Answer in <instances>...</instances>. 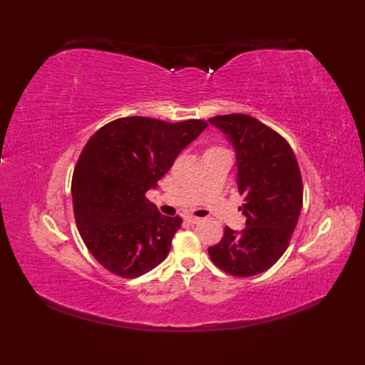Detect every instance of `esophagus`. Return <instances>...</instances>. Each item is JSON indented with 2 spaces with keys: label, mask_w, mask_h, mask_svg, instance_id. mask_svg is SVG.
Wrapping results in <instances>:
<instances>
[{
  "label": "esophagus",
  "mask_w": 365,
  "mask_h": 365,
  "mask_svg": "<svg viewBox=\"0 0 365 365\" xmlns=\"http://www.w3.org/2000/svg\"><path fill=\"white\" fill-rule=\"evenodd\" d=\"M185 220L191 224H197L200 221V218H197V216H195V215H185Z\"/></svg>",
  "instance_id": "obj_1"
}]
</instances>
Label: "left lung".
<instances>
[{
  "instance_id": "8db88e82",
  "label": "left lung",
  "mask_w": 365,
  "mask_h": 365,
  "mask_svg": "<svg viewBox=\"0 0 365 365\" xmlns=\"http://www.w3.org/2000/svg\"><path fill=\"white\" fill-rule=\"evenodd\" d=\"M235 150L237 185L245 204L246 227L224 229L208 247L216 267L232 276L263 273L281 259L301 213L302 180L298 161L285 139L247 114L208 119Z\"/></svg>"
}]
</instances>
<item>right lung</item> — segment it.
Listing matches in <instances>:
<instances>
[{"instance_id":"right-lung-1","label":"right lung","mask_w":365,"mask_h":365,"mask_svg":"<svg viewBox=\"0 0 365 365\" xmlns=\"http://www.w3.org/2000/svg\"><path fill=\"white\" fill-rule=\"evenodd\" d=\"M205 128L197 119L133 115L91 136L73 170L72 199L80 235L100 265L133 279L166 259L182 218L161 215L145 192Z\"/></svg>"}]
</instances>
